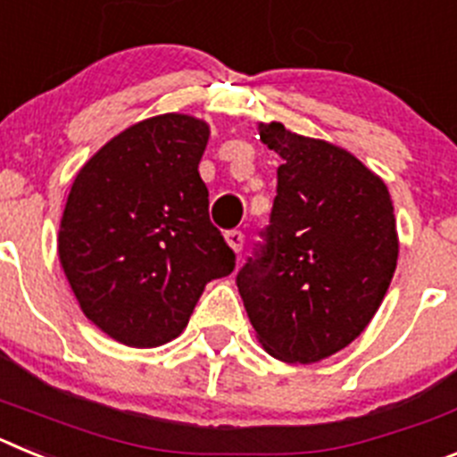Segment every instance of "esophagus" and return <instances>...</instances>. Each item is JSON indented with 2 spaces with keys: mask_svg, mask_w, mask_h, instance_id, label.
<instances>
[{
  "mask_svg": "<svg viewBox=\"0 0 457 457\" xmlns=\"http://www.w3.org/2000/svg\"><path fill=\"white\" fill-rule=\"evenodd\" d=\"M226 245L233 249L236 253L242 252V245H245V236H242V231H228L226 233Z\"/></svg>",
  "mask_w": 457,
  "mask_h": 457,
  "instance_id": "obj_1",
  "label": "esophagus"
}]
</instances>
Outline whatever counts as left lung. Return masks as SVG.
Returning <instances> with one entry per match:
<instances>
[{
    "label": "left lung",
    "instance_id": "1",
    "mask_svg": "<svg viewBox=\"0 0 457 457\" xmlns=\"http://www.w3.org/2000/svg\"><path fill=\"white\" fill-rule=\"evenodd\" d=\"M278 153L265 245L237 272L256 338L286 364H316L354 341L385 300L398 261L389 189L345 148L258 123Z\"/></svg>",
    "mask_w": 457,
    "mask_h": 457
}]
</instances>
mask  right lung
<instances>
[{
    "instance_id": "add662e5",
    "label": "right lung",
    "mask_w": 457,
    "mask_h": 457,
    "mask_svg": "<svg viewBox=\"0 0 457 457\" xmlns=\"http://www.w3.org/2000/svg\"><path fill=\"white\" fill-rule=\"evenodd\" d=\"M208 137L196 116H153L112 137L75 176L59 263L84 316L123 345L180 337L205 284L236 268L199 176Z\"/></svg>"
}]
</instances>
